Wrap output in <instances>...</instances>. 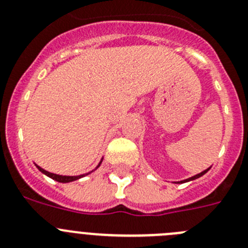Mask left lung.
<instances>
[{
	"mask_svg": "<svg viewBox=\"0 0 248 248\" xmlns=\"http://www.w3.org/2000/svg\"><path fill=\"white\" fill-rule=\"evenodd\" d=\"M212 169V167H209V169H206L205 171H203V172H201V173H198V174H195V176H193V177H190V178H187V179H183V181H181V182H174V183H186V182H189V181H194V179H197V178H199V177H202L203 176V174H205L206 172L209 171V170Z\"/></svg>",
	"mask_w": 248,
	"mask_h": 248,
	"instance_id": "left-lung-1",
	"label": "left lung"
}]
</instances>
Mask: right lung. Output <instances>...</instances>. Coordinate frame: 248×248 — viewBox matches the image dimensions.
I'll use <instances>...</instances> for the list:
<instances>
[{
  "instance_id": "1",
  "label": "right lung",
  "mask_w": 248,
  "mask_h": 248,
  "mask_svg": "<svg viewBox=\"0 0 248 248\" xmlns=\"http://www.w3.org/2000/svg\"><path fill=\"white\" fill-rule=\"evenodd\" d=\"M102 161H103V158H102V160H101V162L98 163V166H97V167H96V169H94V170H97V169H98L99 166H101ZM35 166H36V169L39 170V171L42 172V173H44L45 176L50 177V178H51V179H54V181H56V182H60V183H69V182H74V181H77V179L82 178V177L87 176V174L92 173V172L94 171V170H93V171L88 172V173H85V174H79V176H61V174L51 173V172H47V171H45L44 169H42V167H39V166H38V165H35Z\"/></svg>"
}]
</instances>
